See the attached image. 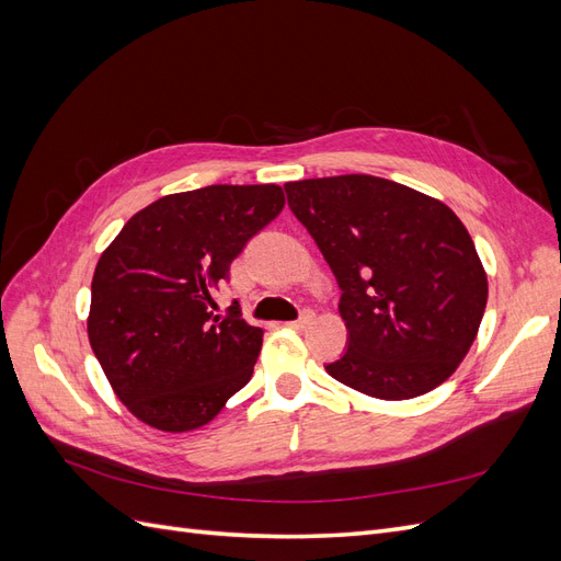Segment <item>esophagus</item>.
Masks as SVG:
<instances>
[{
  "label": "esophagus",
  "mask_w": 561,
  "mask_h": 561,
  "mask_svg": "<svg viewBox=\"0 0 561 561\" xmlns=\"http://www.w3.org/2000/svg\"><path fill=\"white\" fill-rule=\"evenodd\" d=\"M313 318H316V313H313L311 309H304V311H301V316H299L297 320H293L290 325H293V328H297V330H301V328H309L311 322H313Z\"/></svg>",
  "instance_id": "1"
}]
</instances>
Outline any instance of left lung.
<instances>
[{"label": "left lung", "mask_w": 561, "mask_h": 561, "mask_svg": "<svg viewBox=\"0 0 561 561\" xmlns=\"http://www.w3.org/2000/svg\"><path fill=\"white\" fill-rule=\"evenodd\" d=\"M287 206L330 264L348 342L328 375L379 400L447 381L486 307L478 250L443 201L375 175L285 184Z\"/></svg>", "instance_id": "obj_1"}]
</instances>
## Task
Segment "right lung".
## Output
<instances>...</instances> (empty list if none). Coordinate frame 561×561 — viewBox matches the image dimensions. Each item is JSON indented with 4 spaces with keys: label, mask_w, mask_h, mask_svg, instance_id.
<instances>
[{
    "label": "right lung",
    "mask_w": 561,
    "mask_h": 561,
    "mask_svg": "<svg viewBox=\"0 0 561 561\" xmlns=\"http://www.w3.org/2000/svg\"><path fill=\"white\" fill-rule=\"evenodd\" d=\"M285 206L278 184H210L135 213L98 260L89 342L114 393L165 433L206 426L250 381L264 332L213 290Z\"/></svg>",
    "instance_id": "add662e5"
}]
</instances>
